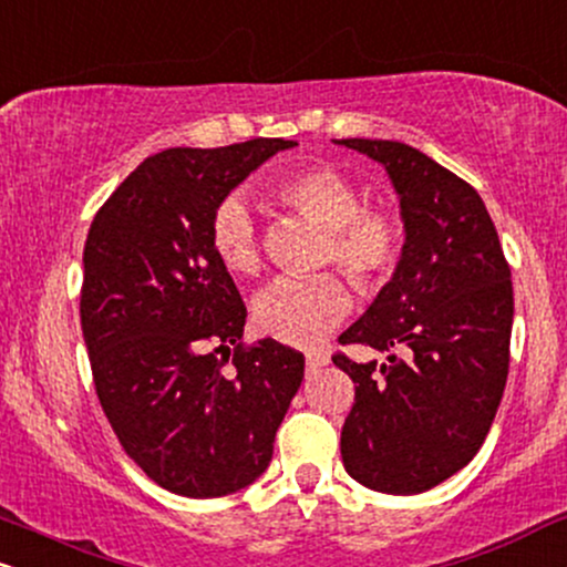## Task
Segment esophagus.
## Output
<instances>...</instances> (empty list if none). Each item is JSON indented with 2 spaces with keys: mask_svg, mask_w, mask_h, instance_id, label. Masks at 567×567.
Returning <instances> with one entry per match:
<instances>
[{
  "mask_svg": "<svg viewBox=\"0 0 567 567\" xmlns=\"http://www.w3.org/2000/svg\"><path fill=\"white\" fill-rule=\"evenodd\" d=\"M327 361H330V357H327L324 351H311V353H306V367H309V370H319V367H324Z\"/></svg>",
  "mask_w": 567,
  "mask_h": 567,
  "instance_id": "esophagus-1",
  "label": "esophagus"
}]
</instances>
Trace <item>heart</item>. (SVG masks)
Segmentation results:
<instances>
[{
  "mask_svg": "<svg viewBox=\"0 0 567 567\" xmlns=\"http://www.w3.org/2000/svg\"><path fill=\"white\" fill-rule=\"evenodd\" d=\"M269 193L279 206L324 229L317 266H338L364 296L393 277L404 250L401 216L388 206H361L359 187L338 168H298L279 176ZM208 237L231 275L256 277L261 271V235L237 195L224 197L214 208ZM351 303L349 282L336 271H324L306 279H277L256 298L254 313L264 336L290 346H317L343 322Z\"/></svg>",
  "mask_w": 567,
  "mask_h": 567,
  "instance_id": "obj_1",
  "label": "heart"
}]
</instances>
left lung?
I'll list each match as a JSON object with an SVG mask.
<instances>
[{"label": "left lung", "mask_w": 567, "mask_h": 567, "mask_svg": "<svg viewBox=\"0 0 567 567\" xmlns=\"http://www.w3.org/2000/svg\"><path fill=\"white\" fill-rule=\"evenodd\" d=\"M383 163L406 240L393 279L340 346L385 351L388 364L332 361L357 395L340 433L346 473L383 494H422L478 454L509 370L513 279L475 187L391 140H338Z\"/></svg>", "instance_id": "1"}]
</instances>
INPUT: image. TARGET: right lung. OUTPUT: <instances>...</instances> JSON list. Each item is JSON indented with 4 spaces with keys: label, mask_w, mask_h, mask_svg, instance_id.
Listing matches in <instances>:
<instances>
[{
    "label": "right lung",
    "mask_w": 567,
    "mask_h": 567,
    "mask_svg": "<svg viewBox=\"0 0 567 567\" xmlns=\"http://www.w3.org/2000/svg\"><path fill=\"white\" fill-rule=\"evenodd\" d=\"M258 140L150 155L94 214L81 330L94 391L124 452L158 486L210 499L269 467L303 353L243 343L240 290L210 248L218 203L266 158Z\"/></svg>",
    "instance_id": "add662e5"
}]
</instances>
